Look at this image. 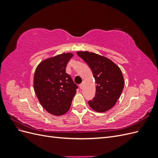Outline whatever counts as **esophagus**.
I'll return each instance as SVG.
<instances>
[{"label":"esophagus","instance_id":"obj_1","mask_svg":"<svg viewBox=\"0 0 158 158\" xmlns=\"http://www.w3.org/2000/svg\"><path fill=\"white\" fill-rule=\"evenodd\" d=\"M79 86H80V89H82V88H83V87H84V83L80 84Z\"/></svg>","mask_w":158,"mask_h":158}]
</instances>
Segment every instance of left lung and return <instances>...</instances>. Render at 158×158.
<instances>
[{
  "label": "left lung",
  "mask_w": 158,
  "mask_h": 158,
  "mask_svg": "<svg viewBox=\"0 0 158 158\" xmlns=\"http://www.w3.org/2000/svg\"><path fill=\"white\" fill-rule=\"evenodd\" d=\"M89 66L96 84V92L88 102L94 111L102 113L111 109L120 98L124 88L121 69L106 57L88 51L76 52Z\"/></svg>",
  "instance_id": "left-lung-1"
}]
</instances>
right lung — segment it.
<instances>
[{"label": "right lung", "mask_w": 158, "mask_h": 158, "mask_svg": "<svg viewBox=\"0 0 158 158\" xmlns=\"http://www.w3.org/2000/svg\"><path fill=\"white\" fill-rule=\"evenodd\" d=\"M73 56L68 52L45 59L35 71V94L43 107L53 115H63L69 111L78 88L66 73V64Z\"/></svg>", "instance_id": "right-lung-1"}]
</instances>
